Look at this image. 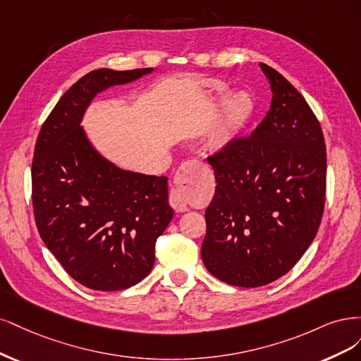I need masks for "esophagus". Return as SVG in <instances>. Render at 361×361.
<instances>
[{
  "mask_svg": "<svg viewBox=\"0 0 361 361\" xmlns=\"http://www.w3.org/2000/svg\"><path fill=\"white\" fill-rule=\"evenodd\" d=\"M200 164L197 160H189V161H184V164L178 168L177 171V176H176V188H172L171 195H169V204L171 207L176 210L177 213H183L188 210V201H185V196H184V183H185V177H188V173Z\"/></svg>",
  "mask_w": 361,
  "mask_h": 361,
  "instance_id": "1",
  "label": "esophagus"
}]
</instances>
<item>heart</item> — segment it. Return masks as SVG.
Listing matches in <instances>:
<instances>
[{"mask_svg":"<svg viewBox=\"0 0 361 361\" xmlns=\"http://www.w3.org/2000/svg\"><path fill=\"white\" fill-rule=\"evenodd\" d=\"M205 91L220 102L228 90L219 80H207ZM255 111H257V104L249 92L238 91L231 94L224 102L222 111H220V121L214 135L216 148H226L234 144L246 132L255 117Z\"/></svg>","mask_w":361,"mask_h":361,"instance_id":"obj_1","label":"heart"}]
</instances>
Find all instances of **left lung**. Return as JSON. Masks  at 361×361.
<instances>
[{
    "label": "left lung",
    "mask_w": 361,
    "mask_h": 361,
    "mask_svg": "<svg viewBox=\"0 0 361 361\" xmlns=\"http://www.w3.org/2000/svg\"><path fill=\"white\" fill-rule=\"evenodd\" d=\"M259 66L270 111L250 136L208 157L217 185L201 257L219 281L241 288L271 283L303 257L321 224L327 178L315 114L281 73Z\"/></svg>",
    "instance_id": "1"
}]
</instances>
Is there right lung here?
<instances>
[{"instance_id": "obj_1", "label": "right lung", "mask_w": 361, "mask_h": 361, "mask_svg": "<svg viewBox=\"0 0 361 361\" xmlns=\"http://www.w3.org/2000/svg\"><path fill=\"white\" fill-rule=\"evenodd\" d=\"M153 68H99L58 100L34 148L32 208L39 234L76 282L130 288L154 265L156 240L173 216L168 177L124 171L97 153L80 127L91 100Z\"/></svg>"}]
</instances>
